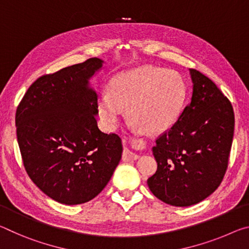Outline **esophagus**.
I'll return each mask as SVG.
<instances>
[{
    "instance_id": "esophagus-1",
    "label": "esophagus",
    "mask_w": 249,
    "mask_h": 249,
    "mask_svg": "<svg viewBox=\"0 0 249 249\" xmlns=\"http://www.w3.org/2000/svg\"><path fill=\"white\" fill-rule=\"evenodd\" d=\"M133 143H141V140L133 139ZM139 158L137 153L130 151L129 149H124V153H122V160L124 161H131V160H137Z\"/></svg>"
}]
</instances>
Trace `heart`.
Segmentation results:
<instances>
[{
	"label": "heart",
	"mask_w": 249,
	"mask_h": 249,
	"mask_svg": "<svg viewBox=\"0 0 249 249\" xmlns=\"http://www.w3.org/2000/svg\"><path fill=\"white\" fill-rule=\"evenodd\" d=\"M184 101V86L177 74L151 66L113 77L108 92L98 98L104 124L112 129L128 108L129 118L146 131L158 133L177 121Z\"/></svg>",
	"instance_id": "b5f03b06"
}]
</instances>
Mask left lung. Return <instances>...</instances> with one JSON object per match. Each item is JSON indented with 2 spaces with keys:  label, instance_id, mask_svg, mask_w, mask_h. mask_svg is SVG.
I'll use <instances>...</instances> for the list:
<instances>
[{
  "label": "left lung",
  "instance_id": "8db88e82",
  "mask_svg": "<svg viewBox=\"0 0 249 249\" xmlns=\"http://www.w3.org/2000/svg\"><path fill=\"white\" fill-rule=\"evenodd\" d=\"M190 71L192 99L172 127L158 137L152 149L158 169L148 178L154 196L173 206L196 204L217 189L234 136L231 101L209 77L196 69Z\"/></svg>",
  "mask_w": 249,
  "mask_h": 249
}]
</instances>
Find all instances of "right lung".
Returning <instances> with one entry per match:
<instances>
[{
  "mask_svg": "<svg viewBox=\"0 0 249 249\" xmlns=\"http://www.w3.org/2000/svg\"><path fill=\"white\" fill-rule=\"evenodd\" d=\"M101 66L93 57L40 76L16 109L24 168L42 192L62 204L96 197L121 159L120 137L98 128V97L88 87Z\"/></svg>",
  "mask_w": 249,
  "mask_h": 249,
  "instance_id": "right-lung-1",
  "label": "right lung"
}]
</instances>
